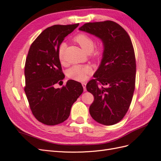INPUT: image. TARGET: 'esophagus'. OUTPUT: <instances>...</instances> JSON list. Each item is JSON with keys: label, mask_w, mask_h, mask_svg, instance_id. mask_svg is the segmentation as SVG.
I'll use <instances>...</instances> for the list:
<instances>
[{"label": "esophagus", "mask_w": 161, "mask_h": 161, "mask_svg": "<svg viewBox=\"0 0 161 161\" xmlns=\"http://www.w3.org/2000/svg\"><path fill=\"white\" fill-rule=\"evenodd\" d=\"M82 86H83L84 91H86V84L85 83V82H82Z\"/></svg>", "instance_id": "obj_1"}]
</instances>
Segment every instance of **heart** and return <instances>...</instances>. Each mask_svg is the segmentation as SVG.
Segmentation results:
<instances>
[{"mask_svg": "<svg viewBox=\"0 0 161 161\" xmlns=\"http://www.w3.org/2000/svg\"><path fill=\"white\" fill-rule=\"evenodd\" d=\"M74 40L80 46L82 50L87 53H90L94 49V40L85 33L78 34L77 36L75 37ZM65 48V43H62L59 46V47H58V58H59V60L61 62H64V60ZM102 52H103V48H102V47H100L92 52V55L96 58H98L101 55ZM89 72V69L86 66L75 65L68 70L67 76L73 80L82 81L86 79L87 75H88Z\"/></svg>", "mask_w": 161, "mask_h": 161, "instance_id": "heart-1", "label": "heart"}]
</instances>
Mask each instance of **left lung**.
Returning a JSON list of instances; mask_svg holds the SVG:
<instances>
[{
  "label": "left lung",
  "instance_id": "obj_1",
  "mask_svg": "<svg viewBox=\"0 0 161 161\" xmlns=\"http://www.w3.org/2000/svg\"><path fill=\"white\" fill-rule=\"evenodd\" d=\"M99 38L103 56L95 79L86 85L94 96L90 108L91 117L105 125L123 119L130 108L135 89L136 65L131 39L119 24L111 21L87 23L79 28Z\"/></svg>",
  "mask_w": 161,
  "mask_h": 161
}]
</instances>
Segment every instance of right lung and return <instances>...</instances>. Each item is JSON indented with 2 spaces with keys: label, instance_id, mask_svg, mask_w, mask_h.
Returning <instances> with one entry per match:
<instances>
[{
  "label": "right lung",
  "instance_id": "1",
  "mask_svg": "<svg viewBox=\"0 0 161 161\" xmlns=\"http://www.w3.org/2000/svg\"><path fill=\"white\" fill-rule=\"evenodd\" d=\"M79 24L55 25L43 31L30 46L25 66V92L32 114L43 124L64 122L73 103L83 92L80 82L70 80L65 86L54 88L64 78L58 58V47Z\"/></svg>",
  "mask_w": 161,
  "mask_h": 161
}]
</instances>
